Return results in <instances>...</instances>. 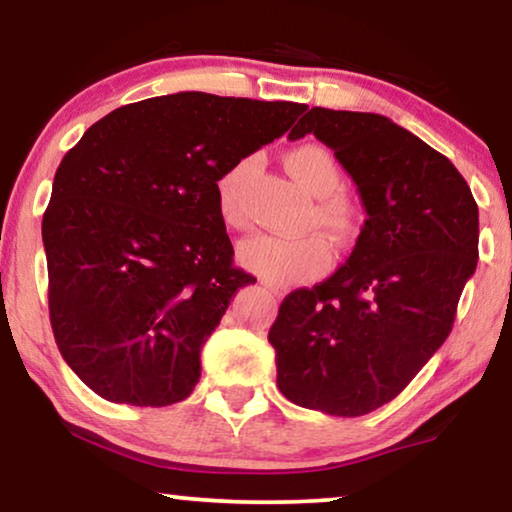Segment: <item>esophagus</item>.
<instances>
[{"mask_svg": "<svg viewBox=\"0 0 512 512\" xmlns=\"http://www.w3.org/2000/svg\"><path fill=\"white\" fill-rule=\"evenodd\" d=\"M265 289H268L270 293H275V296H282V286H277V284H272V282H268V279H263L261 282Z\"/></svg>", "mask_w": 512, "mask_h": 512, "instance_id": "esophagus-1", "label": "esophagus"}]
</instances>
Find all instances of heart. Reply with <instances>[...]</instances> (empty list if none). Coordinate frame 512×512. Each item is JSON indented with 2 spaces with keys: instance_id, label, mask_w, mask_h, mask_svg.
Instances as JSON below:
<instances>
[{
  "instance_id": "b5f03b06",
  "label": "heart",
  "mask_w": 512,
  "mask_h": 512,
  "mask_svg": "<svg viewBox=\"0 0 512 512\" xmlns=\"http://www.w3.org/2000/svg\"><path fill=\"white\" fill-rule=\"evenodd\" d=\"M251 163H254L251 158L240 160L216 181V212L226 228L237 230L247 223L242 209V181ZM286 170L305 193L319 198L312 209L314 226L338 244L352 242L359 235L361 212L352 200L335 193L340 188V170L324 146L303 144L291 149L286 153ZM237 258L244 268L268 282L289 284L326 272L331 265V247L319 235L284 237L261 233L247 237L240 244Z\"/></svg>"
}]
</instances>
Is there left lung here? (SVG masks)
<instances>
[{"mask_svg":"<svg viewBox=\"0 0 512 512\" xmlns=\"http://www.w3.org/2000/svg\"><path fill=\"white\" fill-rule=\"evenodd\" d=\"M305 135L333 151L368 219L342 268L279 305L277 387L300 408L361 417L450 335L478 265V205L443 153L387 116L312 107L289 139Z\"/></svg>","mask_w":512,"mask_h":512,"instance_id":"1","label":"left lung"}]
</instances>
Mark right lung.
Segmentation results:
<instances>
[{
  "instance_id": "1",
  "label": "right lung",
  "mask_w": 512,
  "mask_h": 512,
  "mask_svg": "<svg viewBox=\"0 0 512 512\" xmlns=\"http://www.w3.org/2000/svg\"><path fill=\"white\" fill-rule=\"evenodd\" d=\"M307 107L174 93L90 125L55 172L41 223L48 310L67 366L111 403L191 396L237 289L216 181Z\"/></svg>"
}]
</instances>
